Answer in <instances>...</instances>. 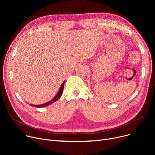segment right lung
I'll use <instances>...</instances> for the list:
<instances>
[{
  "label": "right lung",
  "mask_w": 155,
  "mask_h": 155,
  "mask_svg": "<svg viewBox=\"0 0 155 155\" xmlns=\"http://www.w3.org/2000/svg\"><path fill=\"white\" fill-rule=\"evenodd\" d=\"M64 82H65V81H64V82H63V84H61V87H60V89H59V91H58V93L56 94V95L54 96V98H53V99H51L50 101H49V102H46V103H45V104H41V105H32V104H31V105L29 104V105H32V106H33V107H44L48 106V105L53 104V102H56V101H58V100L60 98L61 95H62L63 91V88H64Z\"/></svg>",
  "instance_id": "right-lung-1"
}]
</instances>
